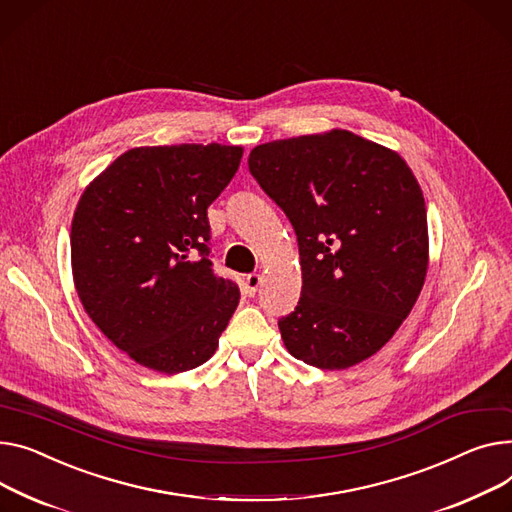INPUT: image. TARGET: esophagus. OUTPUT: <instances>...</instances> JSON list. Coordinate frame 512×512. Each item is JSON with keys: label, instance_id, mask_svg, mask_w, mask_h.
I'll use <instances>...</instances> for the list:
<instances>
[{"label": "esophagus", "instance_id": "34e87169", "mask_svg": "<svg viewBox=\"0 0 512 512\" xmlns=\"http://www.w3.org/2000/svg\"><path fill=\"white\" fill-rule=\"evenodd\" d=\"M259 286H261V276H259V274H249V276L245 278V290H247L249 296H255V292L259 290Z\"/></svg>", "mask_w": 512, "mask_h": 512}]
</instances>
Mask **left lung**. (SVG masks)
Here are the masks:
<instances>
[{
  "label": "left lung",
  "mask_w": 512,
  "mask_h": 512,
  "mask_svg": "<svg viewBox=\"0 0 512 512\" xmlns=\"http://www.w3.org/2000/svg\"><path fill=\"white\" fill-rule=\"evenodd\" d=\"M249 170L298 241L302 292L278 321L288 352L325 370L377 354L410 315L428 269L426 203L410 166L333 129L261 144Z\"/></svg>",
  "instance_id": "left-lung-1"
}]
</instances>
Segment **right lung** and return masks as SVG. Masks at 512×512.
I'll list each match as a JSON object with an SVG mask.
<instances>
[{"mask_svg": "<svg viewBox=\"0 0 512 512\" xmlns=\"http://www.w3.org/2000/svg\"><path fill=\"white\" fill-rule=\"evenodd\" d=\"M243 148H133L98 175L72 222V269L88 317L138 364L175 374L218 348L238 286L212 269L210 203Z\"/></svg>", "mask_w": 512, "mask_h": 512, "instance_id": "1", "label": "right lung"}]
</instances>
